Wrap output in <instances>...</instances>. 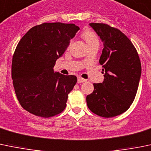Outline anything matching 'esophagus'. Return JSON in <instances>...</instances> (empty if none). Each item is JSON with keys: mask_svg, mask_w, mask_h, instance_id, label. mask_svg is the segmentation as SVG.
Wrapping results in <instances>:
<instances>
[{"mask_svg": "<svg viewBox=\"0 0 151 151\" xmlns=\"http://www.w3.org/2000/svg\"><path fill=\"white\" fill-rule=\"evenodd\" d=\"M86 79L83 78H81V77H78V83H83V82L86 81Z\"/></svg>", "mask_w": 151, "mask_h": 151, "instance_id": "1", "label": "esophagus"}]
</instances>
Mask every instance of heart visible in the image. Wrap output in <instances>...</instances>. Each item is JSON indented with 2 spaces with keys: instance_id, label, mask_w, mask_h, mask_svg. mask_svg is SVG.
<instances>
[{
  "instance_id": "b5f03b06",
  "label": "heart",
  "mask_w": 151,
  "mask_h": 151,
  "mask_svg": "<svg viewBox=\"0 0 151 151\" xmlns=\"http://www.w3.org/2000/svg\"><path fill=\"white\" fill-rule=\"evenodd\" d=\"M81 36L86 41L88 46L94 43H99V38L97 35H96L95 32L89 29H86V30L83 31V33L81 34Z\"/></svg>"
}]
</instances>
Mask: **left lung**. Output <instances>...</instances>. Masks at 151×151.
<instances>
[{"mask_svg":"<svg viewBox=\"0 0 151 151\" xmlns=\"http://www.w3.org/2000/svg\"><path fill=\"white\" fill-rule=\"evenodd\" d=\"M104 48L99 59L104 81L94 83V91L86 97L92 113L104 118L119 116L133 102L141 76V63L136 49L119 29L103 23H90Z\"/></svg>","mask_w":151,"mask_h":151,"instance_id":"obj_1","label":"left lung"}]
</instances>
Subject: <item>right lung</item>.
<instances>
[{
    "label": "right lung",
    "instance_id": "add662e5",
    "mask_svg": "<svg viewBox=\"0 0 151 151\" xmlns=\"http://www.w3.org/2000/svg\"><path fill=\"white\" fill-rule=\"evenodd\" d=\"M79 29L74 24L43 23L29 29L19 42L12 78L19 102L29 113L49 118L65 110L77 77L54 73V67Z\"/></svg>",
    "mask_w": 151,
    "mask_h": 151
}]
</instances>
